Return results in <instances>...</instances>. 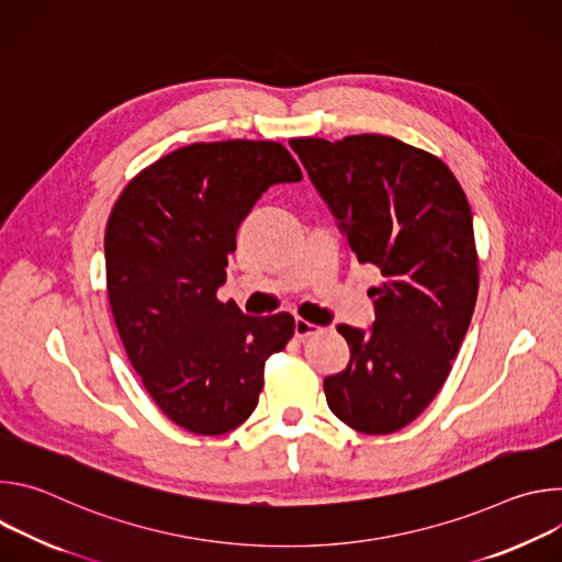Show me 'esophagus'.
Returning <instances> with one entry per match:
<instances>
[{"mask_svg": "<svg viewBox=\"0 0 562 562\" xmlns=\"http://www.w3.org/2000/svg\"><path fill=\"white\" fill-rule=\"evenodd\" d=\"M293 331H295V338L304 340V338H308L311 334H315V331H317V327H315V325H311V323H306V319H302V317H295V327H293Z\"/></svg>", "mask_w": 562, "mask_h": 562, "instance_id": "obj_1", "label": "esophagus"}]
</instances>
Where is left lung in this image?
Instances as JSON below:
<instances>
[{"instance_id": "obj_1", "label": "left lung", "mask_w": 562, "mask_h": 562, "mask_svg": "<svg viewBox=\"0 0 562 562\" xmlns=\"http://www.w3.org/2000/svg\"><path fill=\"white\" fill-rule=\"evenodd\" d=\"M338 220L369 289V329L338 325L351 358L325 378L329 409L362 434L418 418L451 371L477 295L473 220L464 191L436 155L384 135L289 142Z\"/></svg>"}]
</instances>
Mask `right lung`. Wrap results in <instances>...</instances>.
I'll list each match as a JSON object with an SVG mask.
<instances>
[{"label":"right lung","instance_id":"1","mask_svg":"<svg viewBox=\"0 0 562 562\" xmlns=\"http://www.w3.org/2000/svg\"><path fill=\"white\" fill-rule=\"evenodd\" d=\"M302 171L278 142L178 148L135 176L104 235L115 325L146 391L176 425L217 436L258 407L265 362L293 336L289 313L220 302L235 233L273 184Z\"/></svg>","mask_w":562,"mask_h":562}]
</instances>
